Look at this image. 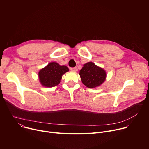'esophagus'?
Listing matches in <instances>:
<instances>
[{"instance_id": "esophagus-1", "label": "esophagus", "mask_w": 149, "mask_h": 149, "mask_svg": "<svg viewBox=\"0 0 149 149\" xmlns=\"http://www.w3.org/2000/svg\"><path fill=\"white\" fill-rule=\"evenodd\" d=\"M71 71H73V72H75L76 71H77V69L76 67H74V68H71Z\"/></svg>"}]
</instances>
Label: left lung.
I'll return each instance as SVG.
<instances>
[{
    "label": "left lung",
    "mask_w": 149,
    "mask_h": 149,
    "mask_svg": "<svg viewBox=\"0 0 149 149\" xmlns=\"http://www.w3.org/2000/svg\"><path fill=\"white\" fill-rule=\"evenodd\" d=\"M82 82L87 87L94 88L104 82L107 77L105 71L101 67L96 65L93 62L84 64L79 73Z\"/></svg>",
    "instance_id": "1"
}]
</instances>
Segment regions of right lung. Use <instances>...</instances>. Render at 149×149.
<instances>
[{
    "label": "right lung",
    "instance_id": "obj_1",
    "mask_svg": "<svg viewBox=\"0 0 149 149\" xmlns=\"http://www.w3.org/2000/svg\"><path fill=\"white\" fill-rule=\"evenodd\" d=\"M68 71L67 66H61L56 62H51L38 72L39 82L45 87L56 86L60 83L62 75Z\"/></svg>",
    "mask_w": 149,
    "mask_h": 149
}]
</instances>
